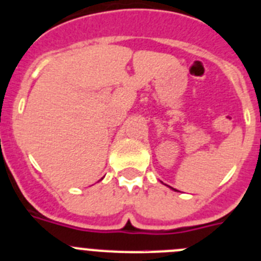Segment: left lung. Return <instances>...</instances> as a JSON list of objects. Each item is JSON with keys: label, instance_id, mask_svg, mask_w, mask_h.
Returning a JSON list of instances; mask_svg holds the SVG:
<instances>
[{"label": "left lung", "instance_id": "obj_1", "mask_svg": "<svg viewBox=\"0 0 261 261\" xmlns=\"http://www.w3.org/2000/svg\"><path fill=\"white\" fill-rule=\"evenodd\" d=\"M172 190H174V188H172Z\"/></svg>", "mask_w": 261, "mask_h": 261}]
</instances>
